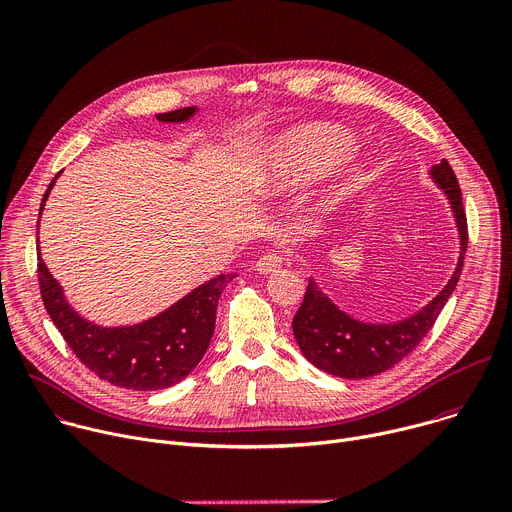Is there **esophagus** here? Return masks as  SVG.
I'll return each mask as SVG.
<instances>
[{
  "label": "esophagus",
  "instance_id": "esophagus-1",
  "mask_svg": "<svg viewBox=\"0 0 512 512\" xmlns=\"http://www.w3.org/2000/svg\"><path fill=\"white\" fill-rule=\"evenodd\" d=\"M281 263H283V257L279 253H267L257 261V271L261 275H269V273H275L281 267Z\"/></svg>",
  "mask_w": 512,
  "mask_h": 512
}]
</instances>
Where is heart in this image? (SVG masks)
Here are the masks:
<instances>
[{
    "instance_id": "1",
    "label": "heart",
    "mask_w": 512,
    "mask_h": 512,
    "mask_svg": "<svg viewBox=\"0 0 512 512\" xmlns=\"http://www.w3.org/2000/svg\"><path fill=\"white\" fill-rule=\"evenodd\" d=\"M350 148V135L330 123H300L279 135L263 154V188L271 196L296 192L322 176ZM354 168L342 178L336 198H344L356 186Z\"/></svg>"
}]
</instances>
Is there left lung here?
I'll list each match as a JSON object with an SVG mask.
<instances>
[{
  "mask_svg": "<svg viewBox=\"0 0 512 512\" xmlns=\"http://www.w3.org/2000/svg\"><path fill=\"white\" fill-rule=\"evenodd\" d=\"M427 176L446 196L458 231V261L448 283L407 318L369 322L354 318L336 306L316 279L310 277L304 302L294 316V336L302 354L316 369L342 379H367L389 371L421 342L454 294L468 247L462 190L446 160L433 166Z\"/></svg>",
  "mask_w": 512,
  "mask_h": 512,
  "instance_id": "1",
  "label": "left lung"
}]
</instances>
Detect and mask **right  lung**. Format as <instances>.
<instances>
[{
    "label": "right lung",
    "mask_w": 512,
    "mask_h": 512,
    "mask_svg": "<svg viewBox=\"0 0 512 512\" xmlns=\"http://www.w3.org/2000/svg\"><path fill=\"white\" fill-rule=\"evenodd\" d=\"M196 113L198 107H184L160 113L156 119L162 123H188ZM58 176L60 172L44 192L40 216ZM233 277L235 273L216 275L143 322L101 326L68 304L62 285L48 271L42 255L38 257L42 302L66 344L97 377L133 391L168 389L196 369L214 334L218 298Z\"/></svg>",
    "instance_id": "1"
}]
</instances>
